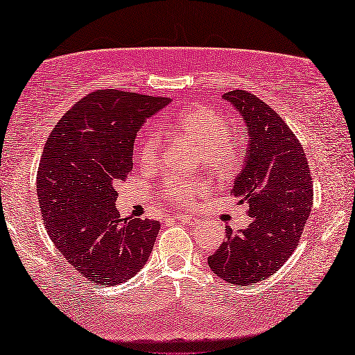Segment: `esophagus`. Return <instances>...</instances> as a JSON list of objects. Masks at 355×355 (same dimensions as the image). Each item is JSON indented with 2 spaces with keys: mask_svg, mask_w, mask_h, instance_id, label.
Segmentation results:
<instances>
[{
  "mask_svg": "<svg viewBox=\"0 0 355 355\" xmlns=\"http://www.w3.org/2000/svg\"><path fill=\"white\" fill-rule=\"evenodd\" d=\"M178 221H182V223H184V224H189V226H194V224H198V219H196L194 216H191V215H177L175 216Z\"/></svg>",
  "mask_w": 355,
  "mask_h": 355,
  "instance_id": "obj_1",
  "label": "esophagus"
}]
</instances>
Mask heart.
Segmentation results:
<instances>
[{"instance_id": "heart-1", "label": "heart", "mask_w": 355, "mask_h": 355, "mask_svg": "<svg viewBox=\"0 0 355 355\" xmlns=\"http://www.w3.org/2000/svg\"><path fill=\"white\" fill-rule=\"evenodd\" d=\"M164 129L177 136H188L199 142L202 164L216 173H230L243 161L245 144L237 129L229 126L226 114L211 107L199 105L173 116L164 123ZM161 140L155 132L140 134L136 142L137 161L144 167H151L159 157ZM208 184L204 178L168 177L161 187V198L175 205H193L194 199L205 193Z\"/></svg>"}]
</instances>
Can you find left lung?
Returning <instances> with one entry per match:
<instances>
[{
	"mask_svg": "<svg viewBox=\"0 0 355 355\" xmlns=\"http://www.w3.org/2000/svg\"><path fill=\"white\" fill-rule=\"evenodd\" d=\"M248 128L243 168L230 194L248 208L251 223L208 257L216 277L251 286L272 277L299 245L313 207L311 172L303 147L277 112L245 89L223 96Z\"/></svg>",
	"mask_w": 355,
	"mask_h": 355,
	"instance_id": "left-lung-1",
	"label": "left lung"
}]
</instances>
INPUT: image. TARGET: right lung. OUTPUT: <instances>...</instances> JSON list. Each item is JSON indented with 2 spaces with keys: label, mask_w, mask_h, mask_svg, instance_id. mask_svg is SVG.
<instances>
[{
  "label": "right lung",
  "mask_w": 355,
  "mask_h": 355,
  "mask_svg": "<svg viewBox=\"0 0 355 355\" xmlns=\"http://www.w3.org/2000/svg\"><path fill=\"white\" fill-rule=\"evenodd\" d=\"M168 98L96 89L56 123L37 168L47 234L88 281L115 286L148 261L159 223L120 218L116 184L132 171L134 139Z\"/></svg>",
  "instance_id": "1"
}]
</instances>
